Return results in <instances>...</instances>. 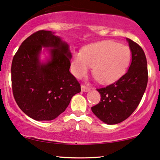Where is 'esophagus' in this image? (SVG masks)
<instances>
[{
    "mask_svg": "<svg viewBox=\"0 0 160 160\" xmlns=\"http://www.w3.org/2000/svg\"><path fill=\"white\" fill-rule=\"evenodd\" d=\"M81 90H82V92H88V91L91 90V88H90V87L84 86V85H82V86H81Z\"/></svg>",
    "mask_w": 160,
    "mask_h": 160,
    "instance_id": "esophagus-1",
    "label": "esophagus"
}]
</instances>
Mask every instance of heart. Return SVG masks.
<instances>
[{"mask_svg": "<svg viewBox=\"0 0 160 160\" xmlns=\"http://www.w3.org/2000/svg\"><path fill=\"white\" fill-rule=\"evenodd\" d=\"M131 59V49L112 40H102L86 45L82 52H74L70 66L77 78H82L92 72L102 84H110L125 73Z\"/></svg>", "mask_w": 160, "mask_h": 160, "instance_id": "obj_1", "label": "heart"}]
</instances>
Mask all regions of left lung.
Here are the masks:
<instances>
[{
  "label": "left lung",
  "mask_w": 160,
  "mask_h": 160,
  "mask_svg": "<svg viewBox=\"0 0 160 160\" xmlns=\"http://www.w3.org/2000/svg\"><path fill=\"white\" fill-rule=\"evenodd\" d=\"M131 52L128 72L117 81L98 88L101 100L92 107L94 114L102 122L114 125L126 120L140 102L148 83L146 57L138 44L126 38Z\"/></svg>",
  "instance_id": "left-lung-1"
}]
</instances>
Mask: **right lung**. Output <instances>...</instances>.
<instances>
[{"label": "right lung", "instance_id": "right-lung-1", "mask_svg": "<svg viewBox=\"0 0 160 160\" xmlns=\"http://www.w3.org/2000/svg\"><path fill=\"white\" fill-rule=\"evenodd\" d=\"M50 56L40 61L42 48ZM69 46L51 31L40 30L27 38L12 63V86L18 106L38 121L52 120L66 110L71 99L81 91L70 73Z\"/></svg>", "mask_w": 160, "mask_h": 160}]
</instances>
